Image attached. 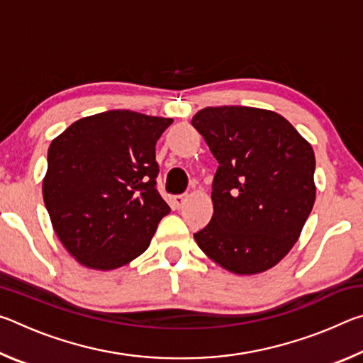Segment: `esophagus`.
<instances>
[{"instance_id": "1", "label": "esophagus", "mask_w": 363, "mask_h": 363, "mask_svg": "<svg viewBox=\"0 0 363 363\" xmlns=\"http://www.w3.org/2000/svg\"><path fill=\"white\" fill-rule=\"evenodd\" d=\"M186 200H187V195H174L173 196L174 208H177V210H179V208H182V205L186 203Z\"/></svg>"}]
</instances>
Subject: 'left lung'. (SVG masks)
Instances as JSON below:
<instances>
[{
	"instance_id": "1",
	"label": "left lung",
	"mask_w": 363,
	"mask_h": 363,
	"mask_svg": "<svg viewBox=\"0 0 363 363\" xmlns=\"http://www.w3.org/2000/svg\"><path fill=\"white\" fill-rule=\"evenodd\" d=\"M192 125L219 163L213 218L195 242L233 274L264 272L291 250L314 206V150L270 110L206 107Z\"/></svg>"
}]
</instances>
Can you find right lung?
<instances>
[{"label": "right lung", "mask_w": 363, "mask_h": 363, "mask_svg": "<svg viewBox=\"0 0 363 363\" xmlns=\"http://www.w3.org/2000/svg\"><path fill=\"white\" fill-rule=\"evenodd\" d=\"M171 123L108 110L75 121L49 145L43 199L59 240L83 266L116 269L149 248L171 211L157 190L155 160Z\"/></svg>", "instance_id": "1"}]
</instances>
